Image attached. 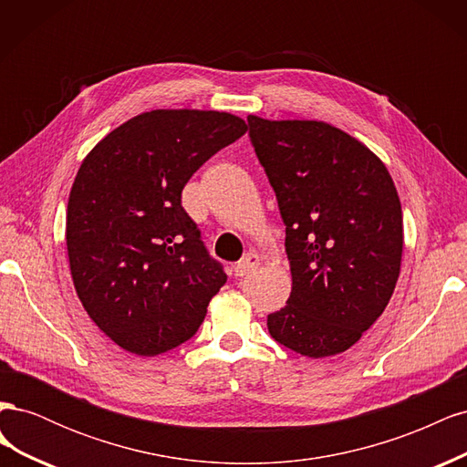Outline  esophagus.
Listing matches in <instances>:
<instances>
[{
    "label": "esophagus",
    "instance_id": "esophagus-1",
    "mask_svg": "<svg viewBox=\"0 0 467 467\" xmlns=\"http://www.w3.org/2000/svg\"><path fill=\"white\" fill-rule=\"evenodd\" d=\"M259 265H261V259H259L257 253H247V255H244L242 259L235 263L234 273H235V276H245V275L255 271Z\"/></svg>",
    "mask_w": 467,
    "mask_h": 467
}]
</instances>
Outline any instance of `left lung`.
Returning <instances> with one entry per match:
<instances>
[{
    "label": "left lung",
    "mask_w": 467,
    "mask_h": 467,
    "mask_svg": "<svg viewBox=\"0 0 467 467\" xmlns=\"http://www.w3.org/2000/svg\"><path fill=\"white\" fill-rule=\"evenodd\" d=\"M249 140L286 225L292 292L266 317L302 357L338 355L384 312L400 276L401 202L386 165L317 120L247 117Z\"/></svg>",
    "instance_id": "left-lung-1"
}]
</instances>
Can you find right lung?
Wrapping results in <instances>:
<instances>
[{"instance_id": "obj_1", "label": "right lung", "mask_w": 467, "mask_h": 467, "mask_svg": "<svg viewBox=\"0 0 467 467\" xmlns=\"http://www.w3.org/2000/svg\"><path fill=\"white\" fill-rule=\"evenodd\" d=\"M247 124L218 110H151L107 134L76 175L66 244L89 317L153 357L199 331L228 275L181 204L187 181Z\"/></svg>"}]
</instances>
